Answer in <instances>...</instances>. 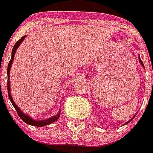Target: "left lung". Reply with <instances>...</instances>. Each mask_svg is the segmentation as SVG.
I'll return each instance as SVG.
<instances>
[{"mask_svg":"<svg viewBox=\"0 0 153 153\" xmlns=\"http://www.w3.org/2000/svg\"><path fill=\"white\" fill-rule=\"evenodd\" d=\"M139 59H140V64L142 65V66L144 67V65H143V63H142V61H141V59H140V57H139ZM134 117H135V115H134ZM134 117H133V118H134ZM133 118H132V119H133ZM132 119H131V120H132ZM131 120H129V121H128V122H127L125 124H127V123H129V122H130V121H131Z\"/></svg>","mask_w":153,"mask_h":153,"instance_id":"left-lung-1","label":"left lung"}]
</instances>
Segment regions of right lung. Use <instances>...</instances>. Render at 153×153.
Returning <instances> with one entry per match:
<instances>
[{
    "instance_id": "1",
    "label": "right lung",
    "mask_w": 153,
    "mask_h": 153,
    "mask_svg": "<svg viewBox=\"0 0 153 153\" xmlns=\"http://www.w3.org/2000/svg\"><path fill=\"white\" fill-rule=\"evenodd\" d=\"M25 37H26V36H22L21 39H19V40L15 43L14 47H13V51H12V57H11V59H10V61H9L8 63V66H7V92H8V97H9V100H10V101H11V103L13 104V107H14L15 110L17 111V112H18V114H19V117H20L21 119L24 121L25 123H27V124H30V125H32V126L43 127V126H46V125H48V124H51V123H53V122H55V121L58 120V119L59 118V117H60V111H59V112L58 114L55 115V116H53V117H49V118H48V119H44V120H41V121L34 120V119L31 118L30 116L25 115V113H23V112L21 111L20 109L18 107V105H17L15 104L14 101H13V97H12V95H11V91H10V79H9V74H10L11 66H12V64H13V61L14 54H15V53H16L17 48L19 47V45L22 43V42L25 40Z\"/></svg>"
}]
</instances>
